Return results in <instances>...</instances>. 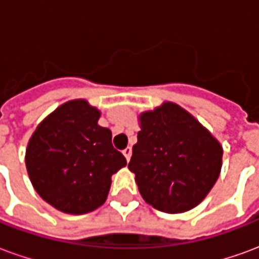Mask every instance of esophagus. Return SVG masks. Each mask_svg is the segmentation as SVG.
I'll use <instances>...</instances> for the list:
<instances>
[{
	"instance_id": "34e87169",
	"label": "esophagus",
	"mask_w": 259,
	"mask_h": 259,
	"mask_svg": "<svg viewBox=\"0 0 259 259\" xmlns=\"http://www.w3.org/2000/svg\"><path fill=\"white\" fill-rule=\"evenodd\" d=\"M122 152H123L124 158H126V159L129 161L130 157H132V148H130V147H126V148H124V150Z\"/></svg>"
}]
</instances>
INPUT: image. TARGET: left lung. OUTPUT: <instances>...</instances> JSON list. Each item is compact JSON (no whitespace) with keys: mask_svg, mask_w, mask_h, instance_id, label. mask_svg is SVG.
I'll return each instance as SVG.
<instances>
[{"mask_svg":"<svg viewBox=\"0 0 259 259\" xmlns=\"http://www.w3.org/2000/svg\"><path fill=\"white\" fill-rule=\"evenodd\" d=\"M140 132L127 168L147 204L166 213L190 211L217 183L221 143L197 119L166 101L139 116Z\"/></svg>","mask_w":259,"mask_h":259,"instance_id":"left-lung-1","label":"left lung"}]
</instances>
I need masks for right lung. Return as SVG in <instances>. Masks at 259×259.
I'll list each match as a JSON object with an SVG mask.
<instances>
[{"instance_id": "1", "label": "right lung", "mask_w": 259, "mask_h": 259, "mask_svg": "<svg viewBox=\"0 0 259 259\" xmlns=\"http://www.w3.org/2000/svg\"><path fill=\"white\" fill-rule=\"evenodd\" d=\"M101 112L70 100L40 122L26 148V169L37 194L65 213L81 215L107 200L111 178L126 166L112 133L98 124Z\"/></svg>"}]
</instances>
